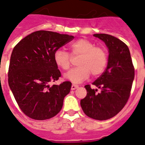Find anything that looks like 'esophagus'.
I'll use <instances>...</instances> for the list:
<instances>
[{
    "label": "esophagus",
    "mask_w": 145,
    "mask_h": 145,
    "mask_svg": "<svg viewBox=\"0 0 145 145\" xmlns=\"http://www.w3.org/2000/svg\"><path fill=\"white\" fill-rule=\"evenodd\" d=\"M77 88H78V85H76V84H72V85H71V90H74V89H77Z\"/></svg>",
    "instance_id": "obj_1"
}]
</instances>
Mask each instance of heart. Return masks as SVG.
Instances as JSON below:
<instances>
[{"label":"heart","instance_id":"1","mask_svg":"<svg viewBox=\"0 0 145 145\" xmlns=\"http://www.w3.org/2000/svg\"><path fill=\"white\" fill-rule=\"evenodd\" d=\"M71 56H79L77 67L73 69L64 75L65 79L74 83H81L88 79L90 74L97 76L105 71L108 62V54L106 48L95 46L94 43L87 39H82L73 42L69 45ZM56 64L63 70L69 69L71 56L61 48L54 54Z\"/></svg>","mask_w":145,"mask_h":145}]
</instances>
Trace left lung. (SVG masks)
I'll return each mask as SVG.
<instances>
[{"label":"left lung","mask_w":145,"mask_h":145,"mask_svg":"<svg viewBox=\"0 0 145 145\" xmlns=\"http://www.w3.org/2000/svg\"><path fill=\"white\" fill-rule=\"evenodd\" d=\"M103 40L109 48L106 69L93 85L101 89L84 86L87 94L81 100L86 115L97 120H106L117 115L124 108L130 96L135 78V67L129 48L117 38L105 33L94 34Z\"/></svg>","instance_id":"left-lung-1"}]
</instances>
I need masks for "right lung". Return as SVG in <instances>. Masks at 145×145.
<instances>
[{"label":"right lung","mask_w":145,"mask_h":145,"mask_svg":"<svg viewBox=\"0 0 145 145\" xmlns=\"http://www.w3.org/2000/svg\"><path fill=\"white\" fill-rule=\"evenodd\" d=\"M74 38L56 32L38 31L25 36L13 48L8 84L20 109L30 118L48 120L61 109L71 83L48 85L61 76L54 54Z\"/></svg>","instance_id":"obj_1"}]
</instances>
